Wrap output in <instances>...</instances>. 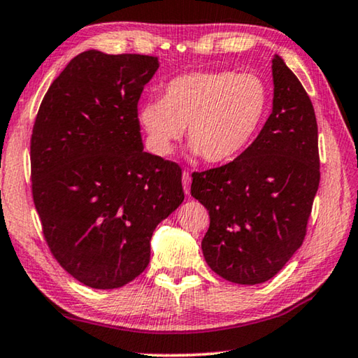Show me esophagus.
Here are the masks:
<instances>
[{
    "label": "esophagus",
    "mask_w": 358,
    "mask_h": 358,
    "mask_svg": "<svg viewBox=\"0 0 358 358\" xmlns=\"http://www.w3.org/2000/svg\"><path fill=\"white\" fill-rule=\"evenodd\" d=\"M190 184H192L190 173H189V171H184V173H182V185H184V192H185L187 195L190 194Z\"/></svg>",
    "instance_id": "obj_1"
}]
</instances>
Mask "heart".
Returning <instances> with one entry per match:
<instances>
[{
  "label": "heart",
  "mask_w": 358,
  "mask_h": 358,
  "mask_svg": "<svg viewBox=\"0 0 358 358\" xmlns=\"http://www.w3.org/2000/svg\"><path fill=\"white\" fill-rule=\"evenodd\" d=\"M271 107V91L255 73L192 71L164 86L163 99L139 108L147 145L169 157L189 126L194 153L210 163H227L241 155L262 129Z\"/></svg>",
  "instance_id": "b5f03b06"
}]
</instances>
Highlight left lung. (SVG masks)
Masks as SVG:
<instances>
[{
    "label": "left lung",
    "mask_w": 358,
    "mask_h": 358,
    "mask_svg": "<svg viewBox=\"0 0 358 358\" xmlns=\"http://www.w3.org/2000/svg\"><path fill=\"white\" fill-rule=\"evenodd\" d=\"M272 76V113L255 142L234 162L192 174L190 194L210 213L203 256L238 285L267 282L301 248L320 182L310 99L280 56Z\"/></svg>",
    "instance_id": "8db88e82"
}]
</instances>
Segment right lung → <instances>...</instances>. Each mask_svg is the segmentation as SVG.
<instances>
[{
  "instance_id": "1",
  "label": "right lung",
  "mask_w": 358,
  "mask_h": 358,
  "mask_svg": "<svg viewBox=\"0 0 358 358\" xmlns=\"http://www.w3.org/2000/svg\"><path fill=\"white\" fill-rule=\"evenodd\" d=\"M158 70L141 54L85 51L38 110L31 194L52 256L86 287H124L150 262L153 230L184 201L179 164L144 152L137 102Z\"/></svg>"
}]
</instances>
